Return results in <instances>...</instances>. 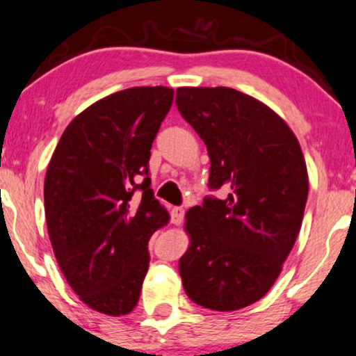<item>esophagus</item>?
Returning <instances> with one entry per match:
<instances>
[{
    "label": "esophagus",
    "mask_w": 356,
    "mask_h": 356,
    "mask_svg": "<svg viewBox=\"0 0 356 356\" xmlns=\"http://www.w3.org/2000/svg\"><path fill=\"white\" fill-rule=\"evenodd\" d=\"M183 217H185V209L183 207H175L171 210V222L175 225H179L183 222Z\"/></svg>",
    "instance_id": "esophagus-1"
}]
</instances>
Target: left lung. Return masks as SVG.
<instances>
[{
    "instance_id": "1",
    "label": "left lung",
    "mask_w": 356,
    "mask_h": 356,
    "mask_svg": "<svg viewBox=\"0 0 356 356\" xmlns=\"http://www.w3.org/2000/svg\"><path fill=\"white\" fill-rule=\"evenodd\" d=\"M177 106L207 146L209 186L227 192L186 212L183 289L202 307L238 311L266 296L292 251L309 193L304 154L284 118L238 90L183 86Z\"/></svg>"
}]
</instances>
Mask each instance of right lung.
<instances>
[{
  "label": "right lung",
  "mask_w": 356,
  "mask_h": 356,
  "mask_svg": "<svg viewBox=\"0 0 356 356\" xmlns=\"http://www.w3.org/2000/svg\"><path fill=\"white\" fill-rule=\"evenodd\" d=\"M173 95L166 86H136L90 105L60 136L45 173L56 259L79 299L102 314L136 307L147 243L170 220L151 190L147 164Z\"/></svg>",
  "instance_id": "1"
}]
</instances>
